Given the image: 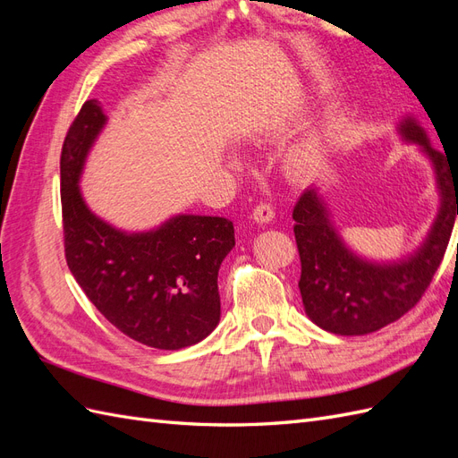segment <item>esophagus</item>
Returning a JSON list of instances; mask_svg holds the SVG:
<instances>
[{
  "label": "esophagus",
  "instance_id": "esophagus-1",
  "mask_svg": "<svg viewBox=\"0 0 458 458\" xmlns=\"http://www.w3.org/2000/svg\"><path fill=\"white\" fill-rule=\"evenodd\" d=\"M252 217H254L256 224L266 225V224H271L273 217H275V212H273V208L269 204H259V206L254 208Z\"/></svg>",
  "mask_w": 458,
  "mask_h": 458
}]
</instances>
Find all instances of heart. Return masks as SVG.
<instances>
[{
  "label": "heart",
  "mask_w": 458,
  "mask_h": 458,
  "mask_svg": "<svg viewBox=\"0 0 458 458\" xmlns=\"http://www.w3.org/2000/svg\"><path fill=\"white\" fill-rule=\"evenodd\" d=\"M318 158H321V145L317 141H311L293 150V155H290V165L298 172H310L318 162Z\"/></svg>",
  "instance_id": "obj_1"
}]
</instances>
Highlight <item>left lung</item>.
Returning a JSON list of instances; mask_svg holds the SVG:
<instances>
[{
	"instance_id": "left-lung-1",
	"label": "left lung",
	"mask_w": 458,
	"mask_h": 458,
	"mask_svg": "<svg viewBox=\"0 0 458 458\" xmlns=\"http://www.w3.org/2000/svg\"><path fill=\"white\" fill-rule=\"evenodd\" d=\"M397 133L428 158L439 197L437 214L417 250L395 259H372L355 252L344 241L317 187L303 191L294 206L303 310L317 327L340 336L377 332L414 308L432 283L458 216V170L432 147L414 116L401 118Z\"/></svg>"
}]
</instances>
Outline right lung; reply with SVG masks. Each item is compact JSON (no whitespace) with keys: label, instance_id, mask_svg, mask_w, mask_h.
<instances>
[{"label":"right lung","instance_id":"right-lung-1","mask_svg":"<svg viewBox=\"0 0 458 458\" xmlns=\"http://www.w3.org/2000/svg\"><path fill=\"white\" fill-rule=\"evenodd\" d=\"M106 122L101 103L86 101L63 145L68 269L106 321L131 340L157 350L199 344L221 317L217 273L234 246L233 221L177 214L152 229L123 231L97 216L80 179Z\"/></svg>","mask_w":458,"mask_h":458}]
</instances>
